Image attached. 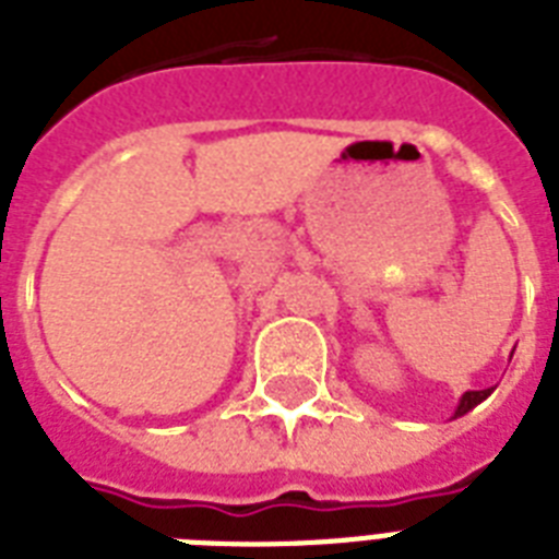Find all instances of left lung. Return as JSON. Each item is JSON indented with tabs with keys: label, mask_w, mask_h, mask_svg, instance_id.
<instances>
[{
	"label": "left lung",
	"mask_w": 559,
	"mask_h": 559,
	"mask_svg": "<svg viewBox=\"0 0 559 559\" xmlns=\"http://www.w3.org/2000/svg\"><path fill=\"white\" fill-rule=\"evenodd\" d=\"M487 394H490V389H485V391H467V394H464V397H461L459 408H455V417L467 415L469 408L478 406V403H481V400H485Z\"/></svg>",
	"instance_id": "left-lung-1"
}]
</instances>
